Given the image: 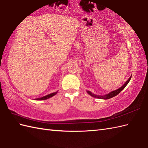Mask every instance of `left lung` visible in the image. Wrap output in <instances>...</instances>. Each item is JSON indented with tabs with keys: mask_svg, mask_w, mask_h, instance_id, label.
<instances>
[{
	"mask_svg": "<svg viewBox=\"0 0 148 148\" xmlns=\"http://www.w3.org/2000/svg\"><path fill=\"white\" fill-rule=\"evenodd\" d=\"M131 77H132V76H130V77H129V79H128L126 81V83H125L121 87L119 88H118V90H116L112 91V92H110V93H108V94H106V95H95V94L92 93V92H90V91H86V92H87L89 94V95H90L92 97H95V98L100 99H105V100L111 99V98H112V97H115L116 95H118V94H119V93H120L123 90V89L125 88V86H126L127 85V84H128V83H129V81H130V79H131Z\"/></svg>",
	"mask_w": 148,
	"mask_h": 148,
	"instance_id": "left-lung-1",
	"label": "left lung"
}]
</instances>
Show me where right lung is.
Masks as SVG:
<instances>
[{
    "mask_svg": "<svg viewBox=\"0 0 148 148\" xmlns=\"http://www.w3.org/2000/svg\"><path fill=\"white\" fill-rule=\"evenodd\" d=\"M58 92H54V93H50V94H48V95H47L46 96H44L42 97H40V98H37V99H36L35 100H46L48 99L49 98H50V97H52L53 96L55 95L56 93H57Z\"/></svg>",
    "mask_w": 148,
    "mask_h": 148,
    "instance_id": "add662e5",
    "label": "right lung"
}]
</instances>
